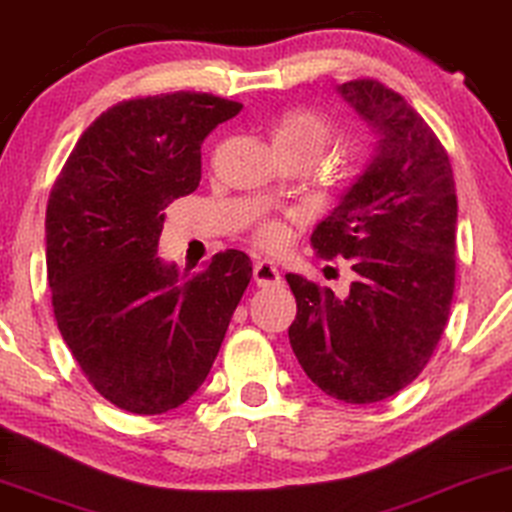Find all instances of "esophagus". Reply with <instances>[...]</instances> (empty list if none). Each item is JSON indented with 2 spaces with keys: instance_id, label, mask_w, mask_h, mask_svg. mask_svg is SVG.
Instances as JSON below:
<instances>
[{
  "instance_id": "esophagus-1",
  "label": "esophagus",
  "mask_w": 512,
  "mask_h": 512,
  "mask_svg": "<svg viewBox=\"0 0 512 512\" xmlns=\"http://www.w3.org/2000/svg\"><path fill=\"white\" fill-rule=\"evenodd\" d=\"M252 278H255V283L260 285V288H269V285H281V271L274 262L269 260H260L255 262V267H252Z\"/></svg>"
}]
</instances>
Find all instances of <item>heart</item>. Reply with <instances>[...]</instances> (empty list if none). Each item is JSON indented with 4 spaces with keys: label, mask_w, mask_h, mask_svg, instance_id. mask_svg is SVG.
<instances>
[{
    "label": "heart",
    "mask_w": 512,
    "mask_h": 512,
    "mask_svg": "<svg viewBox=\"0 0 512 512\" xmlns=\"http://www.w3.org/2000/svg\"><path fill=\"white\" fill-rule=\"evenodd\" d=\"M271 145L285 147V149H299L311 156H318L323 152L327 138H330V126L320 114L311 112V109H290L281 119L271 126ZM290 238L288 224L283 222H264L257 229V241L264 248H281Z\"/></svg>",
    "instance_id": "1"
}]
</instances>
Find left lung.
Masks as SVG:
<instances>
[{"instance_id":"8db88e82","label":"left lung","mask_w":512,"mask_h":512,"mask_svg":"<svg viewBox=\"0 0 512 512\" xmlns=\"http://www.w3.org/2000/svg\"><path fill=\"white\" fill-rule=\"evenodd\" d=\"M374 145L337 208L313 229L320 257L356 271L337 297L285 274L297 299L288 337L313 384L353 405L379 403L419 377L454 295L456 189L449 156L417 109L372 79L337 86Z\"/></svg>"}]
</instances>
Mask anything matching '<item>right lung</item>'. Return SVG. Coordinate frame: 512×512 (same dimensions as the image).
<instances>
[{
    "mask_svg": "<svg viewBox=\"0 0 512 512\" xmlns=\"http://www.w3.org/2000/svg\"><path fill=\"white\" fill-rule=\"evenodd\" d=\"M243 105L210 93L124 100L86 128L46 208V267L65 344L95 391L133 414L187 403L252 276L224 250L189 276L159 257L168 203L201 182V145Z\"/></svg>",
    "mask_w": 512,
    "mask_h": 512,
    "instance_id": "obj_1",
    "label": "right lung"
}]
</instances>
